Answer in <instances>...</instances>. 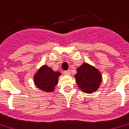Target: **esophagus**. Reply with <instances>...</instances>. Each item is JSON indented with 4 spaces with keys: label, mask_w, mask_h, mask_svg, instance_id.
I'll return each instance as SVG.
<instances>
[{
    "label": "esophagus",
    "mask_w": 129,
    "mask_h": 129,
    "mask_svg": "<svg viewBox=\"0 0 129 129\" xmlns=\"http://www.w3.org/2000/svg\"><path fill=\"white\" fill-rule=\"evenodd\" d=\"M70 74H71V72H70V70H67V71L64 72V74H66V75L67 76H70Z\"/></svg>",
    "instance_id": "obj_1"
}]
</instances>
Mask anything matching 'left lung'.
<instances>
[{
	"instance_id": "8db88e82",
	"label": "left lung",
	"mask_w": 129,
	"mask_h": 129,
	"mask_svg": "<svg viewBox=\"0 0 129 129\" xmlns=\"http://www.w3.org/2000/svg\"><path fill=\"white\" fill-rule=\"evenodd\" d=\"M74 75L76 81L80 90L86 93H93L99 88L102 82V74L91 65L83 63L76 69Z\"/></svg>"
}]
</instances>
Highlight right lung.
<instances>
[{
    "instance_id": "1",
    "label": "right lung",
    "mask_w": 129,
    "mask_h": 129,
    "mask_svg": "<svg viewBox=\"0 0 129 129\" xmlns=\"http://www.w3.org/2000/svg\"><path fill=\"white\" fill-rule=\"evenodd\" d=\"M59 76H61L59 72L53 71L51 68L44 65L34 74V84L40 90L46 93L53 92Z\"/></svg>"
}]
</instances>
